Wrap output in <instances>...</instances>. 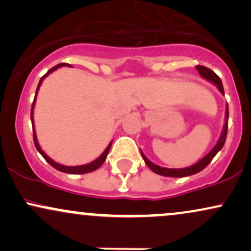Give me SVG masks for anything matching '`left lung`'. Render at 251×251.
<instances>
[{
	"label": "left lung",
	"mask_w": 251,
	"mask_h": 251,
	"mask_svg": "<svg viewBox=\"0 0 251 251\" xmlns=\"http://www.w3.org/2000/svg\"><path fill=\"white\" fill-rule=\"evenodd\" d=\"M196 68H197L198 73H200V75L203 77V79H205L206 81L214 83L216 87L218 88V91H220L221 93L224 96L223 85H222L220 76H218L215 72L209 70V68L204 67V66H196ZM227 119H229V108H227V103H226V117H224V125H223V128H222L221 135H220V138H218L217 143H216V145L211 150H210L208 153L204 155L201 159L198 160L197 163H195L194 165H190V166H188V168H183V169L163 168V166H159V165H157V164L152 163L151 160H150L149 158L143 153L142 150H140V153H142V157L144 158V162L146 163V165H148L149 168L154 172V174L164 176V177L180 178V177H188V176L198 174V172H201V170L205 169L206 166L209 165L210 162L212 160V158H214L215 155L217 154L218 152L222 150V148L224 146V143H226V132H227Z\"/></svg>",
	"instance_id": "obj_1"
}]
</instances>
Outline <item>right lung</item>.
Here are the masks:
<instances>
[{
  "instance_id": "1",
  "label": "right lung",
  "mask_w": 251,
  "mask_h": 251,
  "mask_svg": "<svg viewBox=\"0 0 251 251\" xmlns=\"http://www.w3.org/2000/svg\"><path fill=\"white\" fill-rule=\"evenodd\" d=\"M63 66H67V67H71V65H68V63H59V65L54 66L53 68H50V71L47 72V73L43 75L41 79H40L39 81V85H37V88H36V92H35V98H34V101H33V105H31V111H30V119H31V124H33V135H34V144H35V148L37 151L40 152V154L42 155L43 158H45L46 160H47V163H50L51 166H53L54 169H56L57 171H61V172H65V174H70V175H82V174H88V172H92V171H96L100 168V166L102 165L103 162L106 160V157H107L108 152H109V149H111V145H112V140L111 143L108 144L107 148L103 150V152L101 154L99 155V157L97 158V159H94L93 162L88 163V164H83V165H76V166H67V165H62V164H59L56 162H54L51 158L48 157L47 154L45 153V151L41 149V146H40L39 142H37V137H36V132H35V126H34V107H35V101H36V96L37 93H39V89H40V86L42 85L43 80L46 79L48 75H50V73H53L54 71H56L57 68H61Z\"/></svg>"
}]
</instances>
